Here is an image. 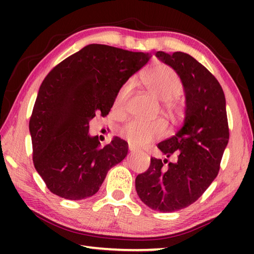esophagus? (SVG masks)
Returning a JSON list of instances; mask_svg holds the SVG:
<instances>
[{
	"label": "esophagus",
	"instance_id": "34e87169",
	"mask_svg": "<svg viewBox=\"0 0 254 254\" xmlns=\"http://www.w3.org/2000/svg\"><path fill=\"white\" fill-rule=\"evenodd\" d=\"M128 150H130V152H135L136 151V149H135V147L134 145H128Z\"/></svg>",
	"mask_w": 254,
	"mask_h": 254
}]
</instances>
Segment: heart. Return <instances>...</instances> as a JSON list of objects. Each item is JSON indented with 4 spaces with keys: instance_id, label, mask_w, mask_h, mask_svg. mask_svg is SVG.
Listing matches in <instances>:
<instances>
[{
    "instance_id": "1",
    "label": "heart",
    "mask_w": 254,
    "mask_h": 254,
    "mask_svg": "<svg viewBox=\"0 0 254 254\" xmlns=\"http://www.w3.org/2000/svg\"><path fill=\"white\" fill-rule=\"evenodd\" d=\"M134 78H130L121 86L114 102L117 109H121L126 104L134 88ZM145 84L149 92L158 100L162 101L163 109L170 115H177L179 113L180 107L174 98L182 94L184 86L177 72L170 67L158 66L150 70ZM167 131H168V124L163 119H156L153 121L131 120L121 127L120 134L131 145L142 147L166 135Z\"/></svg>"
}]
</instances>
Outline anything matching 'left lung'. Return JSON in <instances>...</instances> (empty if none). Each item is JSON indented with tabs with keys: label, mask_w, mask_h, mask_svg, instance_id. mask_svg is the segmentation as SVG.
Masks as SVG:
<instances>
[{
	"label": "left lung",
	"mask_w": 254,
	"mask_h": 254,
	"mask_svg": "<svg viewBox=\"0 0 254 254\" xmlns=\"http://www.w3.org/2000/svg\"><path fill=\"white\" fill-rule=\"evenodd\" d=\"M183 81L186 109L183 127L158 148L175 162L151 158L149 169L135 178L140 199L151 209L170 213L199 198L216 178L229 143L224 92L217 79L190 55L157 51Z\"/></svg>",
	"instance_id": "left-lung-1"
}]
</instances>
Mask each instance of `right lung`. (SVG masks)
<instances>
[{"label": "right lung", "mask_w": 254, "mask_h": 254, "mask_svg": "<svg viewBox=\"0 0 254 254\" xmlns=\"http://www.w3.org/2000/svg\"><path fill=\"white\" fill-rule=\"evenodd\" d=\"M150 58L151 54L92 44L46 76L29 130L34 168L51 192L70 200L88 198L127 157L126 141L114 136L101 147L88 124L96 114H109L121 86Z\"/></svg>", "instance_id": "obj_1"}]
</instances>
